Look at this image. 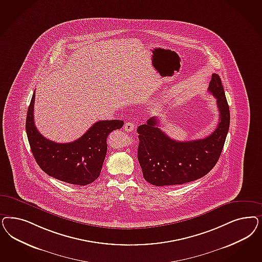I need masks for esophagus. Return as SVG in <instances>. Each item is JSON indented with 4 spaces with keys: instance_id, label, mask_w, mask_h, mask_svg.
I'll return each instance as SVG.
<instances>
[{
    "instance_id": "obj_1",
    "label": "esophagus",
    "mask_w": 262,
    "mask_h": 262,
    "mask_svg": "<svg viewBox=\"0 0 262 262\" xmlns=\"http://www.w3.org/2000/svg\"><path fill=\"white\" fill-rule=\"evenodd\" d=\"M136 125L133 123V122H131V121H127L126 123L124 124V129L128 131V132H132V131H134L135 130Z\"/></svg>"
}]
</instances>
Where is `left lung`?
Instances as JSON below:
<instances>
[{
	"mask_svg": "<svg viewBox=\"0 0 262 262\" xmlns=\"http://www.w3.org/2000/svg\"><path fill=\"white\" fill-rule=\"evenodd\" d=\"M208 92L217 99L219 123L214 132L200 140L178 142L159 128V119L149 118L138 127V160L144 178L154 186L184 184L202 178L218 162L229 128V107L222 81L212 74Z\"/></svg>",
	"mask_w": 262,
	"mask_h": 262,
	"instance_id": "8db88e82",
	"label": "left lung"
}]
</instances>
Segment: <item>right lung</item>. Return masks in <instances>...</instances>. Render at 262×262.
I'll use <instances>...</instances> for the list:
<instances>
[{"label":"right lung","instance_id":"obj_1","mask_svg":"<svg viewBox=\"0 0 262 262\" xmlns=\"http://www.w3.org/2000/svg\"><path fill=\"white\" fill-rule=\"evenodd\" d=\"M34 93L27 113L26 132L37 165L48 176L67 183L84 186L93 182L101 172L108 136L124 122L100 120L74 142L55 143L44 138L34 125Z\"/></svg>","mask_w":262,"mask_h":262}]
</instances>
